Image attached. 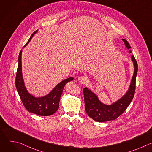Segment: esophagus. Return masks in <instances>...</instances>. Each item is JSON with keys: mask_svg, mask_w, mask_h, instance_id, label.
Returning <instances> with one entry per match:
<instances>
[{"mask_svg": "<svg viewBox=\"0 0 152 152\" xmlns=\"http://www.w3.org/2000/svg\"><path fill=\"white\" fill-rule=\"evenodd\" d=\"M78 81L81 84H85L86 83V81H87V79H86V77L84 76H79L78 78Z\"/></svg>", "mask_w": 152, "mask_h": 152, "instance_id": "1", "label": "esophagus"}]
</instances>
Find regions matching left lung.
Returning <instances> with one entry per match:
<instances>
[{"label": "left lung", "mask_w": 152, "mask_h": 152, "mask_svg": "<svg viewBox=\"0 0 152 152\" xmlns=\"http://www.w3.org/2000/svg\"><path fill=\"white\" fill-rule=\"evenodd\" d=\"M123 41L128 49L131 48L126 39H123ZM132 60L134 64L135 71L129 91L125 96L112 105H105L102 103L97 97L90 90L87 88H83L85 111L89 117L94 120L98 122H103L115 120L124 112L131 103L135 94L136 77L138 72V64L134 55L132 56Z\"/></svg>", "instance_id": "left-lung-1"}]
</instances>
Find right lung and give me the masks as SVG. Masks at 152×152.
<instances>
[{
  "mask_svg": "<svg viewBox=\"0 0 152 152\" xmlns=\"http://www.w3.org/2000/svg\"><path fill=\"white\" fill-rule=\"evenodd\" d=\"M36 32H37V31H35L32 34L24 47L29 42L34 34H35ZM21 50L20 52L18 55V64L15 77V86L20 98L24 106L29 112L38 115L49 116L53 114L59 108L60 97L65 85L68 82L72 81L73 78L70 77L61 82L46 96L41 98H35L31 95L25 88L22 77V73H21Z\"/></svg>",
  "mask_w": 152,
  "mask_h": 152,
  "instance_id": "1",
  "label": "right lung"
}]
</instances>
